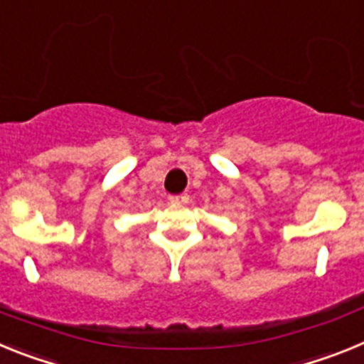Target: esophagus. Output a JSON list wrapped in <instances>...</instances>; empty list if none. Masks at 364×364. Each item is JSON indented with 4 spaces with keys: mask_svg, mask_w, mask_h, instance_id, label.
Returning a JSON list of instances; mask_svg holds the SVG:
<instances>
[{
    "mask_svg": "<svg viewBox=\"0 0 364 364\" xmlns=\"http://www.w3.org/2000/svg\"><path fill=\"white\" fill-rule=\"evenodd\" d=\"M186 200H188V195H171L169 197V202H173V204H182Z\"/></svg>",
    "mask_w": 364,
    "mask_h": 364,
    "instance_id": "esophagus-1",
    "label": "esophagus"
}]
</instances>
